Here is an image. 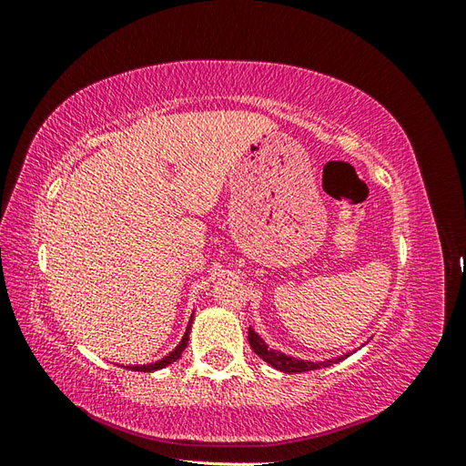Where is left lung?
Masks as SVG:
<instances>
[{"instance_id":"1","label":"left lung","mask_w":466,"mask_h":466,"mask_svg":"<svg viewBox=\"0 0 466 466\" xmlns=\"http://www.w3.org/2000/svg\"><path fill=\"white\" fill-rule=\"evenodd\" d=\"M248 344H250L252 350H255V354L258 358H262L268 365H272L274 370H278L281 373H305V371H315V370H322V368H330L332 363H338V361L346 360L348 356H351L350 351H348V354H344V356H338V358H332V360H327V361L298 360V358H291V356L281 354L279 350L268 348V344L252 329H248Z\"/></svg>"}]
</instances>
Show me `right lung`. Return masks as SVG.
Instances as JSON below:
<instances>
[{"label":"right lung","mask_w":466,"mask_h":466,"mask_svg":"<svg viewBox=\"0 0 466 466\" xmlns=\"http://www.w3.org/2000/svg\"><path fill=\"white\" fill-rule=\"evenodd\" d=\"M192 319H194V313H192V317H190V322H188V327H187V332H185V336H182V340L178 342V346L171 351V354H167L165 358H161L159 361H155V363H147V365H126V370H132V371H144V373H151V371H157V370H163V368H167V365H171L173 361H177L180 356H182V351H185V348L188 346V334H190V327H192ZM124 368V365H122Z\"/></svg>","instance_id":"1"}]
</instances>
